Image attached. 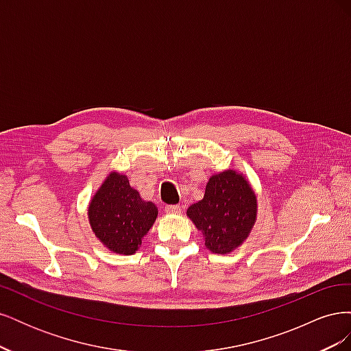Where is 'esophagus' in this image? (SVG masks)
I'll return each instance as SVG.
<instances>
[{
	"label": "esophagus",
	"instance_id": "esophagus-1",
	"mask_svg": "<svg viewBox=\"0 0 351 351\" xmlns=\"http://www.w3.org/2000/svg\"><path fill=\"white\" fill-rule=\"evenodd\" d=\"M167 212H169V214H180V212H182V206H180V205H169V206H167Z\"/></svg>",
	"mask_w": 351,
	"mask_h": 351
}]
</instances>
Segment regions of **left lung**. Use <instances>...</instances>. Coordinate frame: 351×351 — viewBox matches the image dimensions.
<instances>
[{
    "label": "left lung",
    "mask_w": 351,
    "mask_h": 351,
    "mask_svg": "<svg viewBox=\"0 0 351 351\" xmlns=\"http://www.w3.org/2000/svg\"><path fill=\"white\" fill-rule=\"evenodd\" d=\"M189 218L204 232L206 247L219 254L236 249L256 219V196L236 171L212 176L205 196L187 209Z\"/></svg>",
    "instance_id": "1"
}]
</instances>
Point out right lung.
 I'll return each mask as SVG.
<instances>
[{
	"instance_id": "add662e5",
	"label": "right lung",
	"mask_w": 351,
	"mask_h": 351,
	"mask_svg": "<svg viewBox=\"0 0 351 351\" xmlns=\"http://www.w3.org/2000/svg\"><path fill=\"white\" fill-rule=\"evenodd\" d=\"M158 215L152 202L141 199L129 180L111 174L89 206L92 230L105 246L115 253L133 254Z\"/></svg>"
}]
</instances>
